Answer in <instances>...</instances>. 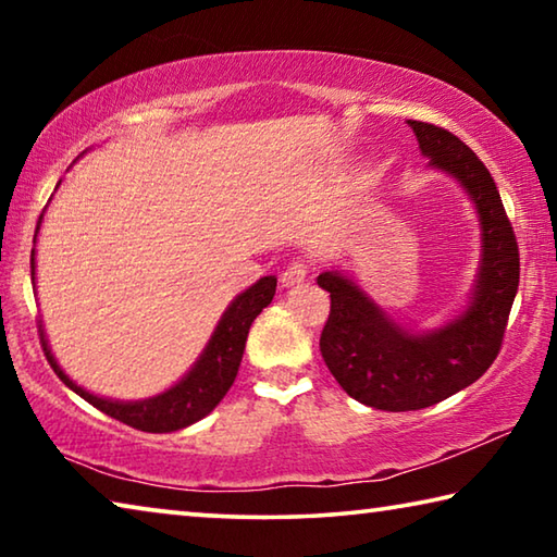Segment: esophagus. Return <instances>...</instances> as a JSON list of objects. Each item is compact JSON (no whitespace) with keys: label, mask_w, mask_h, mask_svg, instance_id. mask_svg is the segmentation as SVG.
I'll return each mask as SVG.
<instances>
[{"label":"esophagus","mask_w":557,"mask_h":557,"mask_svg":"<svg viewBox=\"0 0 557 557\" xmlns=\"http://www.w3.org/2000/svg\"><path fill=\"white\" fill-rule=\"evenodd\" d=\"M307 265L301 260H297V262H292V265L287 268V270H282V275H280V282H282V287H295V285H301V282L307 280Z\"/></svg>","instance_id":"esophagus-1"}]
</instances>
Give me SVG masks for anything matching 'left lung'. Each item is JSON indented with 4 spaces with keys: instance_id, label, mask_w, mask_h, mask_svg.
I'll use <instances>...</instances> for the list:
<instances>
[{
    "instance_id": "left-lung-1",
    "label": "left lung",
    "mask_w": 557,
    "mask_h": 557,
    "mask_svg": "<svg viewBox=\"0 0 557 557\" xmlns=\"http://www.w3.org/2000/svg\"><path fill=\"white\" fill-rule=\"evenodd\" d=\"M408 125L430 166L455 178L474 203L482 258L465 309L428 332L395 322L342 270L317 277L332 297L319 338L324 363L354 400L388 412L430 408L482 379L502 348L521 275L513 228L482 159L447 129L420 120Z\"/></svg>"
}]
</instances>
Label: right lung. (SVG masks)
<instances>
[{
	"label": "right lung",
	"instance_id": "add662e5",
	"mask_svg": "<svg viewBox=\"0 0 557 557\" xmlns=\"http://www.w3.org/2000/svg\"><path fill=\"white\" fill-rule=\"evenodd\" d=\"M41 221H44V213L39 215L36 233L41 228ZM34 243H36V235H34ZM34 256H36V248L32 250V282L36 285ZM275 287H277V277L268 275V277H260L256 285H250L248 289L240 292L219 319L209 344H206V348L201 351V356L196 358L191 369L182 375V381H176L172 388H166L164 393L152 395V398H145V400L102 398V395L90 393L73 379H69L59 366V361H55V356L51 354L44 324L39 326L41 346L55 375H59V379L69 385L73 393H78L83 400H88L92 408H98L100 412H106L110 418L125 422V425L135 430L176 432L206 418V414H209L215 405L223 400V395L231 391L235 375H238V369H240L250 326L262 309L270 305L272 297H275Z\"/></svg>",
	"mask_w": 557,
	"mask_h": 557
}]
</instances>
